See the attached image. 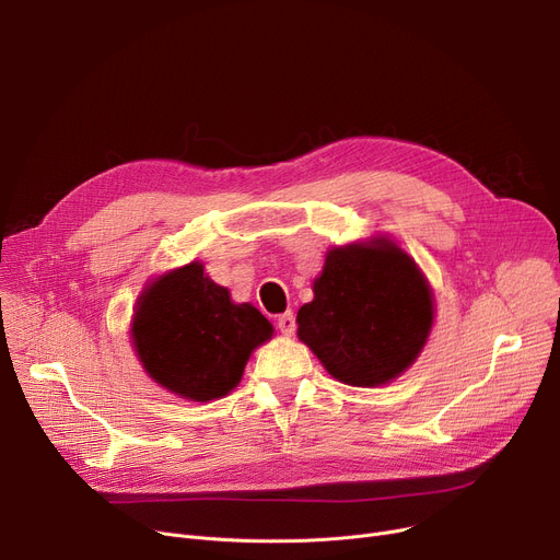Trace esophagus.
I'll use <instances>...</instances> for the list:
<instances>
[{"label": "esophagus", "mask_w": 560, "mask_h": 560, "mask_svg": "<svg viewBox=\"0 0 560 560\" xmlns=\"http://www.w3.org/2000/svg\"><path fill=\"white\" fill-rule=\"evenodd\" d=\"M277 327H279V331H281L283 336H292V334H295V315H292V313L279 315Z\"/></svg>", "instance_id": "esophagus-1"}]
</instances>
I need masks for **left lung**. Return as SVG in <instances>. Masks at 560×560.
Masks as SVG:
<instances>
[{"mask_svg": "<svg viewBox=\"0 0 560 560\" xmlns=\"http://www.w3.org/2000/svg\"><path fill=\"white\" fill-rule=\"evenodd\" d=\"M433 317L416 258L376 233L327 249L313 302L298 311V338L340 384L378 388L418 361Z\"/></svg>", "mask_w": 560, "mask_h": 560, "instance_id": "left-lung-1", "label": "left lung"}]
</instances>
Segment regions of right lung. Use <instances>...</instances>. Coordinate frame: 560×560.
<instances>
[{
  "instance_id": "right-lung-1",
  "label": "right lung",
  "mask_w": 560,
  "mask_h": 560,
  "mask_svg": "<svg viewBox=\"0 0 560 560\" xmlns=\"http://www.w3.org/2000/svg\"><path fill=\"white\" fill-rule=\"evenodd\" d=\"M131 347L154 384L188 401H213L241 384L252 351L275 327L192 260L152 279L136 300Z\"/></svg>"
}]
</instances>
